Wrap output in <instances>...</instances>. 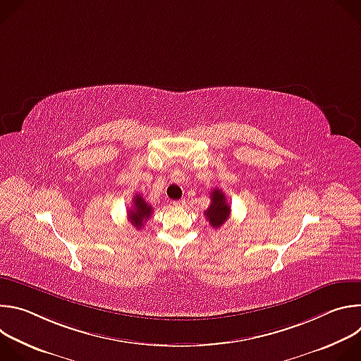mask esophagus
Returning a JSON list of instances; mask_svg holds the SVG:
<instances>
[{"label": "esophagus", "mask_w": 361, "mask_h": 361, "mask_svg": "<svg viewBox=\"0 0 361 361\" xmlns=\"http://www.w3.org/2000/svg\"><path fill=\"white\" fill-rule=\"evenodd\" d=\"M171 204L174 205V207H184V205H185V200H184V198H181V200H176V201H173Z\"/></svg>", "instance_id": "34e87169"}]
</instances>
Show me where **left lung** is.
Returning <instances> with one entry per match:
<instances>
[{
  "instance_id": "obj_1",
  "label": "left lung",
  "mask_w": 361,
  "mask_h": 361,
  "mask_svg": "<svg viewBox=\"0 0 361 361\" xmlns=\"http://www.w3.org/2000/svg\"><path fill=\"white\" fill-rule=\"evenodd\" d=\"M210 200L212 204L210 207L204 212V216L210 221V226L213 228H220L228 220L231 207L226 200V194L219 188H214V191L210 192Z\"/></svg>"
}]
</instances>
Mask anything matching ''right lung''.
<instances>
[{
    "mask_svg": "<svg viewBox=\"0 0 361 361\" xmlns=\"http://www.w3.org/2000/svg\"><path fill=\"white\" fill-rule=\"evenodd\" d=\"M152 214V207L151 205L142 198V195L135 194L133 198V207L128 212V220L131 221V224L140 230L145 220H148Z\"/></svg>",
    "mask_w": 361,
    "mask_h": 361,
    "instance_id": "right-lung-1",
    "label": "right lung"
}]
</instances>
